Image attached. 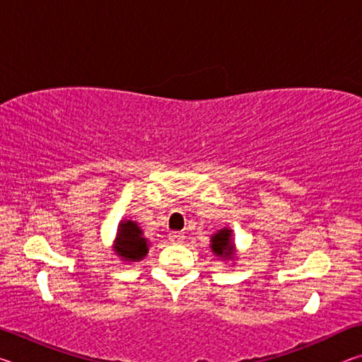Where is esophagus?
Segmentation results:
<instances>
[{
  "mask_svg": "<svg viewBox=\"0 0 362 362\" xmlns=\"http://www.w3.org/2000/svg\"><path fill=\"white\" fill-rule=\"evenodd\" d=\"M183 240H185V236H183V233H180V231L169 233V241H173V243H182Z\"/></svg>",
  "mask_w": 362,
  "mask_h": 362,
  "instance_id": "obj_1",
  "label": "esophagus"
}]
</instances>
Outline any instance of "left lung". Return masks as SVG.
<instances>
[{
	"label": "left lung",
	"instance_id": "obj_1",
	"mask_svg": "<svg viewBox=\"0 0 362 362\" xmlns=\"http://www.w3.org/2000/svg\"><path fill=\"white\" fill-rule=\"evenodd\" d=\"M230 230H220L217 235L212 236V250L214 254L217 255H225V257H231L233 254V246L230 241Z\"/></svg>",
	"mask_w": 362,
	"mask_h": 362
}]
</instances>
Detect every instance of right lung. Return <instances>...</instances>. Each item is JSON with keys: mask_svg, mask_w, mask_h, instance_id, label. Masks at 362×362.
Instances as JSON below:
<instances>
[{"mask_svg": "<svg viewBox=\"0 0 362 362\" xmlns=\"http://www.w3.org/2000/svg\"><path fill=\"white\" fill-rule=\"evenodd\" d=\"M118 231V240H116L118 255L129 262L142 260V257L148 252V246H146V240L142 238V230L139 228L137 223L126 220L121 223Z\"/></svg>", "mask_w": 362, "mask_h": 362, "instance_id": "right-lung-1", "label": "right lung"}]
</instances>
